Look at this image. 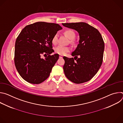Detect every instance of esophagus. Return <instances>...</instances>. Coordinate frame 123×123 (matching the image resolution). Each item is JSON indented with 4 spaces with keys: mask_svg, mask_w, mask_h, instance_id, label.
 Instances as JSON below:
<instances>
[{
    "mask_svg": "<svg viewBox=\"0 0 123 123\" xmlns=\"http://www.w3.org/2000/svg\"><path fill=\"white\" fill-rule=\"evenodd\" d=\"M59 58H63V55H59Z\"/></svg>",
    "mask_w": 123,
    "mask_h": 123,
    "instance_id": "34e87169",
    "label": "esophagus"
}]
</instances>
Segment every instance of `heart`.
Returning a JSON list of instances; mask_svg holds the SVG:
<instances>
[{"mask_svg":"<svg viewBox=\"0 0 123 123\" xmlns=\"http://www.w3.org/2000/svg\"><path fill=\"white\" fill-rule=\"evenodd\" d=\"M64 33L66 36L70 39L71 41L73 42V40L76 37V34L74 31L72 30H67L65 31ZM58 40V34L57 33H55L51 39V42L52 44L54 45L57 44ZM70 51V48L68 47L63 46L61 45H59L55 49V51L56 54L60 55H64L66 54L67 52Z\"/></svg>","mask_w":123,"mask_h":123,"instance_id":"obj_1","label":"heart"}]
</instances>
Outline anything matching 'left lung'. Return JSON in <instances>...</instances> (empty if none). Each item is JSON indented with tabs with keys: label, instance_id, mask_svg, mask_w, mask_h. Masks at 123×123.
<instances>
[{
	"label": "left lung",
	"instance_id": "left-lung-1",
	"mask_svg": "<svg viewBox=\"0 0 123 123\" xmlns=\"http://www.w3.org/2000/svg\"><path fill=\"white\" fill-rule=\"evenodd\" d=\"M62 25L77 31L80 37L79 43L72 54L74 58L63 57L65 74L75 84L89 81L97 74L102 64L105 44L101 34L96 28L85 22Z\"/></svg>",
	"mask_w": 123,
	"mask_h": 123
}]
</instances>
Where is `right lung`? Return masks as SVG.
<instances>
[{
  "mask_svg": "<svg viewBox=\"0 0 123 123\" xmlns=\"http://www.w3.org/2000/svg\"><path fill=\"white\" fill-rule=\"evenodd\" d=\"M62 27L58 24L37 22L26 26L17 37L14 61L17 72L27 82L38 84L49 76L59 58L54 51L51 39ZM43 54L46 56L41 58Z\"/></svg>",
  "mask_w": 123,
  "mask_h": 123,
  "instance_id": "1",
  "label": "right lung"
}]
</instances>
